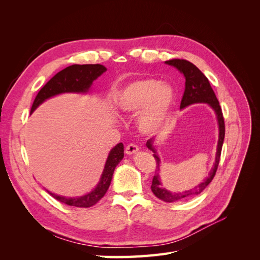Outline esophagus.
<instances>
[{"mask_svg": "<svg viewBox=\"0 0 260 260\" xmlns=\"http://www.w3.org/2000/svg\"><path fill=\"white\" fill-rule=\"evenodd\" d=\"M139 151V146L137 144H128L127 146H125V153H127L128 155H132V154H136L137 152Z\"/></svg>", "mask_w": 260, "mask_h": 260, "instance_id": "34e87169", "label": "esophagus"}]
</instances>
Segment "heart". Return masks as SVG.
<instances>
[{
  "label": "heart",
  "mask_w": 260,
  "mask_h": 260,
  "mask_svg": "<svg viewBox=\"0 0 260 260\" xmlns=\"http://www.w3.org/2000/svg\"><path fill=\"white\" fill-rule=\"evenodd\" d=\"M118 111L125 115H136L139 129L154 133L166 123L175 103V91L167 83L141 78L128 83L116 96Z\"/></svg>",
  "instance_id": "1"
}]
</instances>
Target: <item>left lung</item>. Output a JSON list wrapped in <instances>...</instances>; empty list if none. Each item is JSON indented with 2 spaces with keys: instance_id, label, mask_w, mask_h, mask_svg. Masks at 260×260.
<instances>
[{
  "instance_id": "1",
  "label": "left lung",
  "mask_w": 260,
  "mask_h": 260,
  "mask_svg": "<svg viewBox=\"0 0 260 260\" xmlns=\"http://www.w3.org/2000/svg\"><path fill=\"white\" fill-rule=\"evenodd\" d=\"M166 64L175 66L177 69H179L181 73H182L185 77V89L182 100H181V104L180 108L186 107L191 104L194 103H207L210 105L217 115V119L219 123V140H218V146H217V153H216V161H215V166L210 171L209 177L202 182L200 185H198L194 188H191V190L184 191L182 193H171L167 191L166 188L161 187L160 184V180H159V158L156 154L155 148L153 146L154 143V139H149L146 142V146L151 149L152 152H154L153 156L156 160V170H155V175L153 177L152 181V192L155 194L156 198H158L159 200L167 202V203H172L176 201L180 200H184L187 198H191V196L199 195L202 193L205 187L211 182V180L214 179L216 171L218 169V165L220 161V155H221V149H222V144H223V139H224V119H223V115L221 107H220L219 101L216 98V94L214 90L211 89L210 83L206 76L204 75L201 70L196 67L192 62L185 59H170L167 60Z\"/></svg>"
}]
</instances>
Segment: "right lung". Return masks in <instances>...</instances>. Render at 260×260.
I'll return each instance as SVG.
<instances>
[{"instance_id":"right-lung-1","label":"right lung","mask_w":260,"mask_h":260,"mask_svg":"<svg viewBox=\"0 0 260 260\" xmlns=\"http://www.w3.org/2000/svg\"><path fill=\"white\" fill-rule=\"evenodd\" d=\"M106 72V67L100 64H88V65H73L60 70L55 75L50 81L46 82L43 88L39 91L34 101L31 113L41 103L51 96L65 92H78L84 93L89 90L92 82ZM123 158V144H117L109 153L105 164V168L102 174L101 180L98 186L92 192L80 198H64L56 194L50 193L55 200L64 203L69 206L75 207H91L103 198L107 192L109 184L113 178L114 170L116 166Z\"/></svg>"}]
</instances>
